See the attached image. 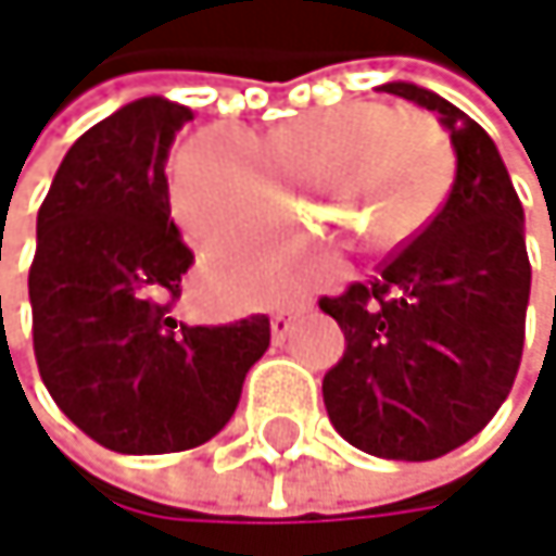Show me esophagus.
<instances>
[{"label": "esophagus", "instance_id": "1", "mask_svg": "<svg viewBox=\"0 0 556 556\" xmlns=\"http://www.w3.org/2000/svg\"><path fill=\"white\" fill-rule=\"evenodd\" d=\"M309 309V303L306 300H296V303H290L287 309H280L273 319H269V329H273V339L276 342H283L290 332H293V323H296V316L300 313H306Z\"/></svg>", "mask_w": 556, "mask_h": 556}]
</instances>
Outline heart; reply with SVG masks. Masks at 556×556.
I'll list each match as a JSON object with an SVG mask.
<instances>
[{
	"mask_svg": "<svg viewBox=\"0 0 556 556\" xmlns=\"http://www.w3.org/2000/svg\"><path fill=\"white\" fill-rule=\"evenodd\" d=\"M253 154L293 177L303 174L306 201L342 163L321 182L316 204H326L329 220L369 253L412 240L442 207L455 177V154L442 128L425 114L379 101L316 111L243 141L211 128L193 135L170 161V214L190 240L266 247L263 233L283 224L280 190L260 174ZM214 266L237 273L243 263L220 253Z\"/></svg>",
	"mask_w": 556,
	"mask_h": 556,
	"instance_id": "obj_1",
	"label": "heart"
}]
</instances>
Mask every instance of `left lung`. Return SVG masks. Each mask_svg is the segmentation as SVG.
<instances>
[{
	"instance_id": "left-lung-1",
	"label": "left lung",
	"mask_w": 556,
	"mask_h": 556,
	"mask_svg": "<svg viewBox=\"0 0 556 556\" xmlns=\"http://www.w3.org/2000/svg\"><path fill=\"white\" fill-rule=\"evenodd\" d=\"M382 91L439 114L455 184L376 280L319 300L345 332L323 402L359 452L431 462L475 439L518 376L531 300L525 207L494 141L462 108L412 81Z\"/></svg>"
}]
</instances>
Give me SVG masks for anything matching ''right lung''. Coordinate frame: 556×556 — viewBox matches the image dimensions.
<instances>
[{"instance_id":"obj_1","label":"right lung","mask_w":556,"mask_h":556,"mask_svg":"<svg viewBox=\"0 0 556 556\" xmlns=\"http://www.w3.org/2000/svg\"><path fill=\"white\" fill-rule=\"evenodd\" d=\"M193 111L138 98L88 128L38 207L31 342L55 405L122 455L187 452L237 412L269 319L174 316L193 253L170 220L167 154Z\"/></svg>"}]
</instances>
